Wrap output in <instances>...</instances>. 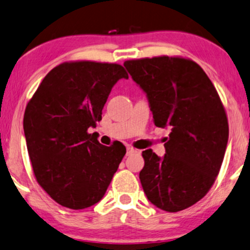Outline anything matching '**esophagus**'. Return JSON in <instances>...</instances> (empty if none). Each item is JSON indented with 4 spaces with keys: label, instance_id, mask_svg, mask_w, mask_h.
Masks as SVG:
<instances>
[{
    "label": "esophagus",
    "instance_id": "1",
    "mask_svg": "<svg viewBox=\"0 0 250 250\" xmlns=\"http://www.w3.org/2000/svg\"><path fill=\"white\" fill-rule=\"evenodd\" d=\"M137 152V149L132 148V147H127V155H130L132 153H136Z\"/></svg>",
    "mask_w": 250,
    "mask_h": 250
}]
</instances>
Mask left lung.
I'll return each mask as SVG.
<instances>
[{"mask_svg": "<svg viewBox=\"0 0 250 250\" xmlns=\"http://www.w3.org/2000/svg\"><path fill=\"white\" fill-rule=\"evenodd\" d=\"M146 94L156 127L170 128L166 154L145 149L139 172L155 207L184 210L207 194L221 169L229 141L224 106L197 62L179 57L143 58L123 64Z\"/></svg>", "mask_w": 250, "mask_h": 250, "instance_id": "8db88e82", "label": "left lung"}]
</instances>
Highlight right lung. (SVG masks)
Instances as JSON below:
<instances>
[{"mask_svg":"<svg viewBox=\"0 0 250 250\" xmlns=\"http://www.w3.org/2000/svg\"><path fill=\"white\" fill-rule=\"evenodd\" d=\"M121 79L128 74L118 64L64 62L45 75L26 106L24 132L36 181L64 207L78 210L101 201L125 154L121 143L104 146L88 132Z\"/></svg>","mask_w":250,"mask_h":250,"instance_id":"add662e5","label":"right lung"}]
</instances>
